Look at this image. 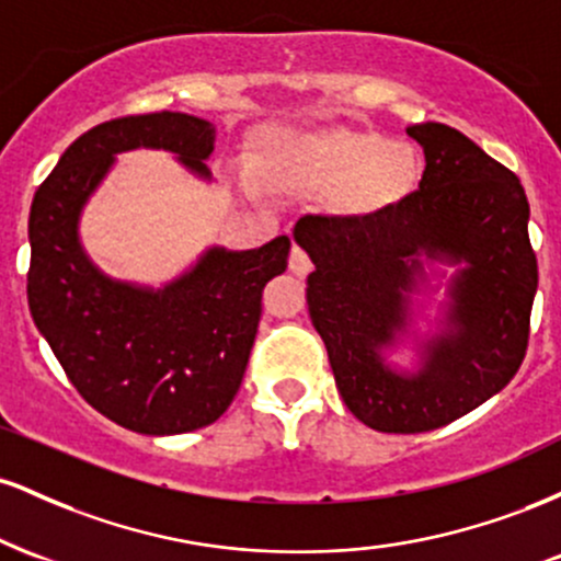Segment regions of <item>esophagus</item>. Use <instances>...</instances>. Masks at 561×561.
<instances>
[{"label": "esophagus", "instance_id": "34e87169", "mask_svg": "<svg viewBox=\"0 0 561 561\" xmlns=\"http://www.w3.org/2000/svg\"><path fill=\"white\" fill-rule=\"evenodd\" d=\"M311 268H313L311 259L302 253L298 244H293V250H289V272H293L295 276H306Z\"/></svg>", "mask_w": 561, "mask_h": 561}]
</instances>
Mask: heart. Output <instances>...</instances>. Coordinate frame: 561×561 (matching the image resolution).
<instances>
[{"mask_svg": "<svg viewBox=\"0 0 561 561\" xmlns=\"http://www.w3.org/2000/svg\"><path fill=\"white\" fill-rule=\"evenodd\" d=\"M420 156L403 139L356 128H268L253 156V176L268 192L324 195L337 216H375L409 195Z\"/></svg>", "mask_w": 561, "mask_h": 561, "instance_id": "b5f03b06", "label": "heart"}]
</instances>
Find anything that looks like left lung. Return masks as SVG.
<instances>
[{
  "mask_svg": "<svg viewBox=\"0 0 561 561\" xmlns=\"http://www.w3.org/2000/svg\"><path fill=\"white\" fill-rule=\"evenodd\" d=\"M405 134L424 150L420 190L375 216H302L293 231L313 263L308 313L340 396L366 427L401 435L443 427L506 388L538 289L519 179L446 124ZM398 350L411 367L391 362Z\"/></svg>",
  "mask_w": 561,
  "mask_h": 561,
  "instance_id": "1",
  "label": "left lung"
}]
</instances>
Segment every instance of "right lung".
I'll return each mask as SVG.
<instances>
[{
  "label": "right lung",
  "instance_id": "add662e5",
  "mask_svg": "<svg viewBox=\"0 0 561 561\" xmlns=\"http://www.w3.org/2000/svg\"><path fill=\"white\" fill-rule=\"evenodd\" d=\"M216 126L190 113L128 115L81 134L38 186L28 216V308L83 401L141 435L216 422L240 390L268 279L285 274L289 237L263 248L210 244L165 285L113 279L81 242L83 208L118 156L165 150L199 182Z\"/></svg>",
  "mask_w": 561,
  "mask_h": 561
}]
</instances>
